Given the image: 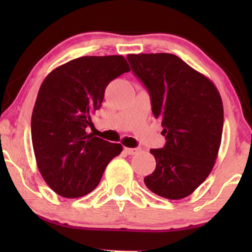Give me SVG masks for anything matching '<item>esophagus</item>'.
<instances>
[{
  "label": "esophagus",
  "instance_id": "esophagus-1",
  "mask_svg": "<svg viewBox=\"0 0 252 252\" xmlns=\"http://www.w3.org/2000/svg\"><path fill=\"white\" fill-rule=\"evenodd\" d=\"M124 152H126V154L128 155H135L137 154L138 152H140V148H124Z\"/></svg>",
  "mask_w": 252,
  "mask_h": 252
}]
</instances>
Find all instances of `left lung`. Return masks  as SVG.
<instances>
[{
  "label": "left lung",
  "mask_w": 252,
  "mask_h": 252,
  "mask_svg": "<svg viewBox=\"0 0 252 252\" xmlns=\"http://www.w3.org/2000/svg\"><path fill=\"white\" fill-rule=\"evenodd\" d=\"M126 59L148 90L166 136L163 148L150 149L156 168L144 184L162 198H186L215 166L224 124L220 94L209 78L174 54H128Z\"/></svg>",
  "instance_id": "1"
}]
</instances>
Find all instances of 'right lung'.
I'll use <instances>...</instances> for the list:
<instances>
[{"label":"right lung","mask_w":252,"mask_h":252,"mask_svg":"<svg viewBox=\"0 0 252 252\" xmlns=\"http://www.w3.org/2000/svg\"><path fill=\"white\" fill-rule=\"evenodd\" d=\"M130 67L122 56L80 57L45 78L32 115V142L43 180L63 198L86 195L123 147L89 132L108 84Z\"/></svg>","instance_id":"1"}]
</instances>
